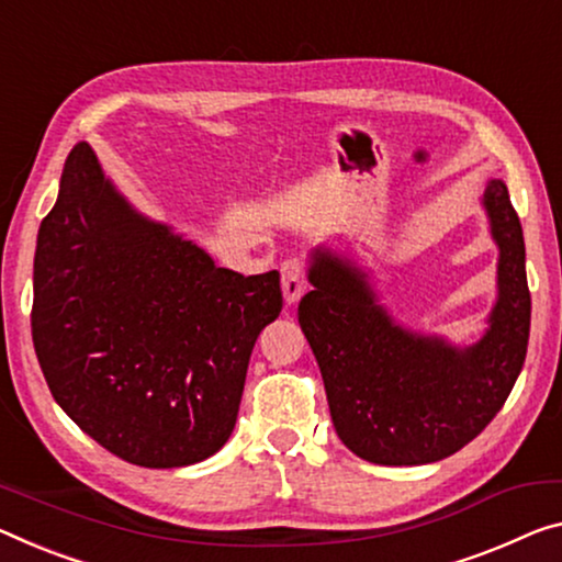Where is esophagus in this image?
Returning a JSON list of instances; mask_svg holds the SVG:
<instances>
[{
	"label": "esophagus",
	"mask_w": 562,
	"mask_h": 562,
	"mask_svg": "<svg viewBox=\"0 0 562 562\" xmlns=\"http://www.w3.org/2000/svg\"><path fill=\"white\" fill-rule=\"evenodd\" d=\"M281 289L286 304H296L306 291V266L301 258H286L281 263Z\"/></svg>",
	"instance_id": "obj_1"
}]
</instances>
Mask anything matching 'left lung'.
Wrapping results in <instances>:
<instances>
[{"label":"left lung","mask_w":562,"mask_h":562,"mask_svg":"<svg viewBox=\"0 0 562 562\" xmlns=\"http://www.w3.org/2000/svg\"><path fill=\"white\" fill-rule=\"evenodd\" d=\"M499 248L497 301L487 331L452 347L394 322L369 276L318 248L299 324L322 369L336 435L374 464H427L462 450L503 409L530 336V291L520 218L503 180L482 195Z\"/></svg>","instance_id":"8db88e82"}]
</instances>
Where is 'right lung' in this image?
<instances>
[{
	"instance_id": "1",
	"label": "right lung",
	"mask_w": 562,
	"mask_h": 562,
	"mask_svg": "<svg viewBox=\"0 0 562 562\" xmlns=\"http://www.w3.org/2000/svg\"><path fill=\"white\" fill-rule=\"evenodd\" d=\"M279 271L240 276L137 213L88 143L67 155L34 254L32 341L55 402L140 468L195 464L236 427Z\"/></svg>"
}]
</instances>
